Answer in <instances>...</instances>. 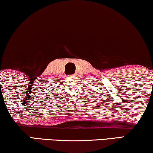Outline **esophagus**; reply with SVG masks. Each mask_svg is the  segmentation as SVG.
<instances>
[{"mask_svg":"<svg viewBox=\"0 0 153 153\" xmlns=\"http://www.w3.org/2000/svg\"><path fill=\"white\" fill-rule=\"evenodd\" d=\"M75 75H76V74H73V75H70V76H75Z\"/></svg>","mask_w":153,"mask_h":153,"instance_id":"esophagus-1","label":"esophagus"}]
</instances>
